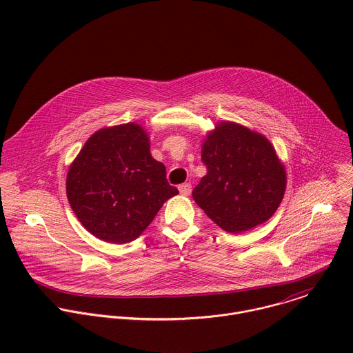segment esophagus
<instances>
[{"label": "esophagus", "mask_w": 353, "mask_h": 353, "mask_svg": "<svg viewBox=\"0 0 353 353\" xmlns=\"http://www.w3.org/2000/svg\"><path fill=\"white\" fill-rule=\"evenodd\" d=\"M179 191H180V194L184 195V196L190 195V194H191V184H190V183L180 184V185H179Z\"/></svg>", "instance_id": "1"}]
</instances>
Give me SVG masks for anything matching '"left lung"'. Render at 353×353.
I'll return each mask as SVG.
<instances>
[{
	"mask_svg": "<svg viewBox=\"0 0 353 353\" xmlns=\"http://www.w3.org/2000/svg\"><path fill=\"white\" fill-rule=\"evenodd\" d=\"M207 174L192 190L196 205L223 230L241 233L267 222L286 188V170L260 132L221 121L201 148Z\"/></svg>",
	"mask_w": 353,
	"mask_h": 353,
	"instance_id": "8db88e82",
	"label": "left lung"
}]
</instances>
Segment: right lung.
<instances>
[{"label":"right lung","instance_id":"1","mask_svg":"<svg viewBox=\"0 0 353 353\" xmlns=\"http://www.w3.org/2000/svg\"><path fill=\"white\" fill-rule=\"evenodd\" d=\"M149 137L137 123L92 134L67 174L68 203L94 237L123 244L139 237L179 190L149 150Z\"/></svg>","mask_w":353,"mask_h":353}]
</instances>
